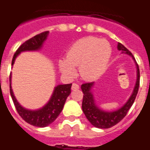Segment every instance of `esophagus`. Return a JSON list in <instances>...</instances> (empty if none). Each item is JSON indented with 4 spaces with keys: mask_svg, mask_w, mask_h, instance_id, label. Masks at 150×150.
Wrapping results in <instances>:
<instances>
[{
    "mask_svg": "<svg viewBox=\"0 0 150 150\" xmlns=\"http://www.w3.org/2000/svg\"><path fill=\"white\" fill-rule=\"evenodd\" d=\"M79 88V85L77 83H73L71 85V89L72 90H77Z\"/></svg>",
    "mask_w": 150,
    "mask_h": 150,
    "instance_id": "obj_1",
    "label": "esophagus"
}]
</instances>
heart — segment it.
Segmentation results:
<instances>
[{
  "mask_svg": "<svg viewBox=\"0 0 150 150\" xmlns=\"http://www.w3.org/2000/svg\"><path fill=\"white\" fill-rule=\"evenodd\" d=\"M109 43L98 38H82L75 41L68 50L66 59L59 61L61 71L69 76L75 74L79 67L81 76L86 80H93L106 71L111 57Z\"/></svg>",
  "mask_w": 150,
  "mask_h": 150,
  "instance_id": "heart-1",
  "label": "heart"
}]
</instances>
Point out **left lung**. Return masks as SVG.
<instances>
[{"label": "left lung", "instance_id": "obj_1", "mask_svg": "<svg viewBox=\"0 0 150 150\" xmlns=\"http://www.w3.org/2000/svg\"><path fill=\"white\" fill-rule=\"evenodd\" d=\"M118 49L119 50H122V53H125L132 57L134 60L136 62L137 73L136 85H135L134 89L133 91L132 95L131 96L129 100H127V102L121 109H118L116 111L105 112L99 109L94 103L93 94L91 91V89L93 85V82L84 83L81 85V90L84 93L82 101V110L85 115L86 118H88V120L94 127H98V128H109L121 122L125 117L128 110L134 102L138 90H139L140 69H139V66L137 63L134 57L132 55L131 51L127 50V48L124 45H122L121 43L118 44Z\"/></svg>", "mask_w": 150, "mask_h": 150}]
</instances>
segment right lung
Here are the masks:
<instances>
[{
  "mask_svg": "<svg viewBox=\"0 0 150 150\" xmlns=\"http://www.w3.org/2000/svg\"><path fill=\"white\" fill-rule=\"evenodd\" d=\"M48 33H49L48 31L44 32L34 36L32 38L28 39V41H25L14 53L12 60V66L13 65L16 57L21 52L26 51V50H37L40 49L44 41L46 40ZM10 81H11V74L10 75V92L16 111L23 120L36 127H46L54 122L58 115L60 114L66 103V98L71 93V84H60L57 86L50 101L42 109L32 111L24 109L23 106L19 105L17 100H16L11 88Z\"/></svg>",
  "mask_w": 150,
  "mask_h": 150,
  "instance_id": "right-lung-1",
  "label": "right lung"
}]
</instances>
